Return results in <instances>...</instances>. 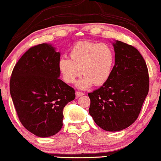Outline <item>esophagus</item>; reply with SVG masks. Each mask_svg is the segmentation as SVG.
I'll list each match as a JSON object with an SVG mask.
<instances>
[{"label":"esophagus","instance_id":"esophagus-1","mask_svg":"<svg viewBox=\"0 0 161 161\" xmlns=\"http://www.w3.org/2000/svg\"><path fill=\"white\" fill-rule=\"evenodd\" d=\"M83 95H85V93L80 92V91H76V97H82V96H83Z\"/></svg>","mask_w":161,"mask_h":161}]
</instances>
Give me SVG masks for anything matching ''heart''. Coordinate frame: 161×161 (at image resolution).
Listing matches in <instances>:
<instances>
[{"label": "heart", "instance_id": "b5f03b06", "mask_svg": "<svg viewBox=\"0 0 161 161\" xmlns=\"http://www.w3.org/2000/svg\"><path fill=\"white\" fill-rule=\"evenodd\" d=\"M70 58L62 57L58 63V71L64 81L75 82L81 76H85L77 83L79 87L86 89L93 84L104 85L108 80L114 64V53L105 43L81 42L70 51Z\"/></svg>", "mask_w": 161, "mask_h": 161}]
</instances>
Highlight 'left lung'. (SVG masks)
Masks as SVG:
<instances>
[{"mask_svg": "<svg viewBox=\"0 0 161 161\" xmlns=\"http://www.w3.org/2000/svg\"><path fill=\"white\" fill-rule=\"evenodd\" d=\"M113 47L115 63L111 76L88 93L89 114L107 131H121L137 119L149 86L147 66L137 49L119 41Z\"/></svg>", "mask_w": 161, "mask_h": 161, "instance_id": "8db88e82", "label": "left lung"}]
</instances>
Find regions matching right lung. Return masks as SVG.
<instances>
[{"label":"right lung","mask_w":161,"mask_h":161,"mask_svg":"<svg viewBox=\"0 0 161 161\" xmlns=\"http://www.w3.org/2000/svg\"><path fill=\"white\" fill-rule=\"evenodd\" d=\"M60 56L50 44L32 47L18 60L10 79V94L20 121L40 137L60 131L63 109L76 97L74 89L59 79Z\"/></svg>","instance_id":"1"}]
</instances>
